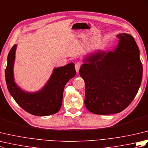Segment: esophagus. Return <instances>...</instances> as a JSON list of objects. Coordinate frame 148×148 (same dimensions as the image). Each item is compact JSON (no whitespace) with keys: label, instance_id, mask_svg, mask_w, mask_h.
<instances>
[{"label":"esophagus","instance_id":"34e87169","mask_svg":"<svg viewBox=\"0 0 148 148\" xmlns=\"http://www.w3.org/2000/svg\"><path fill=\"white\" fill-rule=\"evenodd\" d=\"M81 66V64L80 62H77V63H76V64H75V69H76L77 72H79Z\"/></svg>","mask_w":148,"mask_h":148}]
</instances>
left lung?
<instances>
[{
    "label": "left lung",
    "mask_w": 148,
    "mask_h": 148,
    "mask_svg": "<svg viewBox=\"0 0 148 148\" xmlns=\"http://www.w3.org/2000/svg\"><path fill=\"white\" fill-rule=\"evenodd\" d=\"M114 51L89 56L81 65L79 75L85 83L84 104L97 114L120 112L132 102L140 86L143 65L134 37L117 36Z\"/></svg>",
    "instance_id": "obj_1"
}]
</instances>
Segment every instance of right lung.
<instances>
[{
	"instance_id": "add662e5",
	"label": "right lung",
	"mask_w": 148,
	"mask_h": 148,
	"mask_svg": "<svg viewBox=\"0 0 148 148\" xmlns=\"http://www.w3.org/2000/svg\"><path fill=\"white\" fill-rule=\"evenodd\" d=\"M16 45L12 47L8 56V64L5 71L8 89L18 104L25 111L35 116H45L55 114L62 104L65 85L76 76L73 63L53 71L51 77L40 92L29 93L16 86L13 79V65Z\"/></svg>"
}]
</instances>
